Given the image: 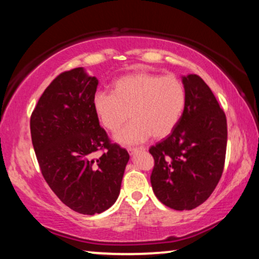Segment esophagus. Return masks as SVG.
<instances>
[{
  "label": "esophagus",
  "instance_id": "obj_1",
  "mask_svg": "<svg viewBox=\"0 0 259 259\" xmlns=\"http://www.w3.org/2000/svg\"><path fill=\"white\" fill-rule=\"evenodd\" d=\"M146 149H144L143 147H141V148H127V151H129V154H135V153H137V151H144Z\"/></svg>",
  "mask_w": 259,
  "mask_h": 259
}]
</instances>
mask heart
<instances>
[{"instance_id":"1","label":"heart","mask_w":259,"mask_h":259,"mask_svg":"<svg viewBox=\"0 0 259 259\" xmlns=\"http://www.w3.org/2000/svg\"><path fill=\"white\" fill-rule=\"evenodd\" d=\"M187 92L175 75L134 72L112 82L111 94L94 98L96 116L104 129L117 133L130 118L133 122L117 134L123 146L142 143L150 136L164 139L174 132L184 115Z\"/></svg>"}]
</instances>
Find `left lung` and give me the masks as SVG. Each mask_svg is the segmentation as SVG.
<instances>
[{
	"label": "left lung",
	"instance_id": "left-lung-1",
	"mask_svg": "<svg viewBox=\"0 0 259 259\" xmlns=\"http://www.w3.org/2000/svg\"><path fill=\"white\" fill-rule=\"evenodd\" d=\"M187 102L174 132L149 149L155 164L150 182L168 207L193 209L209 198L222 178L227 143L226 116L207 84L182 75Z\"/></svg>",
	"mask_w": 259,
	"mask_h": 259
}]
</instances>
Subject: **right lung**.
I'll use <instances>...</instances> for the list:
<instances>
[{
  "instance_id": "obj_1",
  "label": "right lung",
  "mask_w": 259,
  "mask_h": 259,
  "mask_svg": "<svg viewBox=\"0 0 259 259\" xmlns=\"http://www.w3.org/2000/svg\"><path fill=\"white\" fill-rule=\"evenodd\" d=\"M98 79L82 67L58 75L30 117L41 173L55 195L81 214L94 215L118 198L129 154L110 142L94 110ZM104 150L94 159L96 151Z\"/></svg>"
}]
</instances>
